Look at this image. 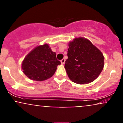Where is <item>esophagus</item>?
Instances as JSON below:
<instances>
[{
    "label": "esophagus",
    "instance_id": "obj_1",
    "mask_svg": "<svg viewBox=\"0 0 123 123\" xmlns=\"http://www.w3.org/2000/svg\"><path fill=\"white\" fill-rule=\"evenodd\" d=\"M65 60L64 58H63L62 60L61 61V63L62 65H63L65 63Z\"/></svg>",
    "mask_w": 123,
    "mask_h": 123
}]
</instances>
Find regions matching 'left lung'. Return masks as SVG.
<instances>
[{
	"label": "left lung",
	"instance_id": "8db88e82",
	"mask_svg": "<svg viewBox=\"0 0 123 123\" xmlns=\"http://www.w3.org/2000/svg\"><path fill=\"white\" fill-rule=\"evenodd\" d=\"M68 46L65 68L69 79L79 84L94 81L104 69L105 58L102 52L82 37L74 38Z\"/></svg>",
	"mask_w": 123,
	"mask_h": 123
}]
</instances>
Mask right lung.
<instances>
[{
	"label": "right lung",
	"instance_id": "add662e5",
	"mask_svg": "<svg viewBox=\"0 0 123 123\" xmlns=\"http://www.w3.org/2000/svg\"><path fill=\"white\" fill-rule=\"evenodd\" d=\"M61 64L49 44L36 47L28 54L21 65L22 71L31 80L44 81L54 75Z\"/></svg>",
	"mask_w": 123,
	"mask_h": 123
}]
</instances>
